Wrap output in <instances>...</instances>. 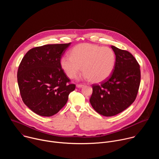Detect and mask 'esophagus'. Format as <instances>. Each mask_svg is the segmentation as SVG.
<instances>
[{"label":"esophagus","instance_id":"1","mask_svg":"<svg viewBox=\"0 0 159 159\" xmlns=\"http://www.w3.org/2000/svg\"><path fill=\"white\" fill-rule=\"evenodd\" d=\"M84 86V84H77V85H76V87H77V88H81V87H83Z\"/></svg>","mask_w":159,"mask_h":159}]
</instances>
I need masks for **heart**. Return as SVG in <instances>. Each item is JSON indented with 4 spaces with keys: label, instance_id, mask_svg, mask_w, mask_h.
<instances>
[{
    "label": "heart",
    "instance_id": "heart-1",
    "mask_svg": "<svg viewBox=\"0 0 159 159\" xmlns=\"http://www.w3.org/2000/svg\"><path fill=\"white\" fill-rule=\"evenodd\" d=\"M116 55L111 48L99 45L81 43L75 46L70 56L63 57L60 65L67 77L75 78L81 71L84 77L94 83L106 80L114 70Z\"/></svg>",
    "mask_w": 159,
    "mask_h": 159
}]
</instances>
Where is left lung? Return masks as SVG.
I'll list each match as a JSON object with an SVG mask.
<instances>
[{"label":"left lung","instance_id":"8db88e82","mask_svg":"<svg viewBox=\"0 0 159 159\" xmlns=\"http://www.w3.org/2000/svg\"><path fill=\"white\" fill-rule=\"evenodd\" d=\"M116 55L114 70L100 85H93L90 102L104 116H112L128 108L137 98L140 84V65L128 51L111 47Z\"/></svg>","mask_w":159,"mask_h":159}]
</instances>
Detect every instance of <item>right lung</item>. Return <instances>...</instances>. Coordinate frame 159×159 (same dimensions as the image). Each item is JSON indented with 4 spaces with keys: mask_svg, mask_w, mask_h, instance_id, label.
<instances>
[{
    "mask_svg": "<svg viewBox=\"0 0 159 159\" xmlns=\"http://www.w3.org/2000/svg\"><path fill=\"white\" fill-rule=\"evenodd\" d=\"M70 44L33 48L19 66L17 82L22 101L39 116L49 117L57 114L75 89L60 65L61 58Z\"/></svg>",
    "mask_w": 159,
    "mask_h": 159,
    "instance_id": "right-lung-1",
    "label": "right lung"
}]
</instances>
